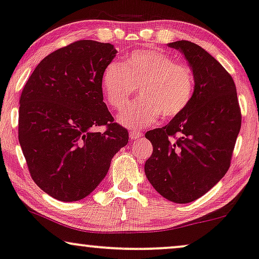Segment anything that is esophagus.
<instances>
[{
    "label": "esophagus",
    "mask_w": 259,
    "mask_h": 259,
    "mask_svg": "<svg viewBox=\"0 0 259 259\" xmlns=\"http://www.w3.org/2000/svg\"><path fill=\"white\" fill-rule=\"evenodd\" d=\"M130 139L132 140H137V139H140L141 136H142V134H141L140 132H130Z\"/></svg>",
    "instance_id": "esophagus-1"
}]
</instances>
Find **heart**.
<instances>
[{"label":"heart","mask_w":259,"mask_h":259,"mask_svg":"<svg viewBox=\"0 0 259 259\" xmlns=\"http://www.w3.org/2000/svg\"><path fill=\"white\" fill-rule=\"evenodd\" d=\"M139 87L141 98L119 113L118 120L130 129H143L182 114L191 103L195 77L189 65L177 63L155 48L133 52L123 64L112 62L101 75L104 99L113 109H122Z\"/></svg>","instance_id":"heart-1"}]
</instances>
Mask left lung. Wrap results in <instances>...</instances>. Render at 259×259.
Wrapping results in <instances>:
<instances>
[{
	"instance_id": "1",
	"label": "left lung",
	"mask_w": 259,
	"mask_h": 259,
	"mask_svg": "<svg viewBox=\"0 0 259 259\" xmlns=\"http://www.w3.org/2000/svg\"><path fill=\"white\" fill-rule=\"evenodd\" d=\"M195 77L191 103L167 125L146 133L153 145L145 173L162 197L190 203L208 192L226 175L241 113L234 81L227 70L195 42L178 40Z\"/></svg>"
}]
</instances>
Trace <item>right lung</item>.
I'll use <instances>...</instances> for the list:
<instances>
[{"instance_id":"obj_1","label":"right lung","mask_w":259,"mask_h":259,"mask_svg":"<svg viewBox=\"0 0 259 259\" xmlns=\"http://www.w3.org/2000/svg\"><path fill=\"white\" fill-rule=\"evenodd\" d=\"M116 54L109 42L75 41L40 61L22 90L19 142L28 171L62 202L90 195L129 141L103 101L101 75Z\"/></svg>"}]
</instances>
